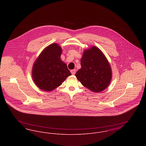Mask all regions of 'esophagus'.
<instances>
[{
    "label": "esophagus",
    "mask_w": 146,
    "mask_h": 146,
    "mask_svg": "<svg viewBox=\"0 0 146 146\" xmlns=\"http://www.w3.org/2000/svg\"><path fill=\"white\" fill-rule=\"evenodd\" d=\"M70 72H71V73H72L73 75H74V74H76V69H75V70H71Z\"/></svg>",
    "instance_id": "obj_1"
}]
</instances>
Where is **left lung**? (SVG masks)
Masks as SVG:
<instances>
[{"label": "left lung", "instance_id": "8db88e82", "mask_svg": "<svg viewBox=\"0 0 146 146\" xmlns=\"http://www.w3.org/2000/svg\"><path fill=\"white\" fill-rule=\"evenodd\" d=\"M80 64L75 76L84 86L94 92H100L108 86L112 78L111 67L100 49L92 46L85 50Z\"/></svg>", "mask_w": 146, "mask_h": 146}]
</instances>
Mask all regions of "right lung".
<instances>
[{"label":"right lung","mask_w":146,"mask_h":146,"mask_svg":"<svg viewBox=\"0 0 146 146\" xmlns=\"http://www.w3.org/2000/svg\"><path fill=\"white\" fill-rule=\"evenodd\" d=\"M62 52L60 45L52 43L44 49L35 61L32 76L36 86L42 90H54L72 75L61 58Z\"/></svg>","instance_id":"1"}]
</instances>
